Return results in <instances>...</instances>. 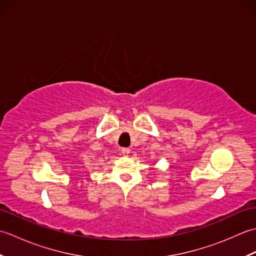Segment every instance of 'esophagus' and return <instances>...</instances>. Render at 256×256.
<instances>
[{
    "label": "esophagus",
    "instance_id": "obj_1",
    "mask_svg": "<svg viewBox=\"0 0 256 256\" xmlns=\"http://www.w3.org/2000/svg\"><path fill=\"white\" fill-rule=\"evenodd\" d=\"M121 152H122V154H123L124 156H128L130 153H131V150H130L128 148H123L121 150Z\"/></svg>",
    "mask_w": 256,
    "mask_h": 256
}]
</instances>
